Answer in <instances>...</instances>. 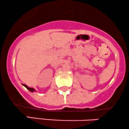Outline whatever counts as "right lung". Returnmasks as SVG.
Listing matches in <instances>:
<instances>
[{
    "instance_id": "right-lung-1",
    "label": "right lung",
    "mask_w": 129,
    "mask_h": 129,
    "mask_svg": "<svg viewBox=\"0 0 129 129\" xmlns=\"http://www.w3.org/2000/svg\"><path fill=\"white\" fill-rule=\"evenodd\" d=\"M22 85H23V86H24V87H25L26 88H27L28 90H29V91H31V92H34V91H35V90L33 88H30V87H28L27 86V85H25V84H22Z\"/></svg>"
}]
</instances>
